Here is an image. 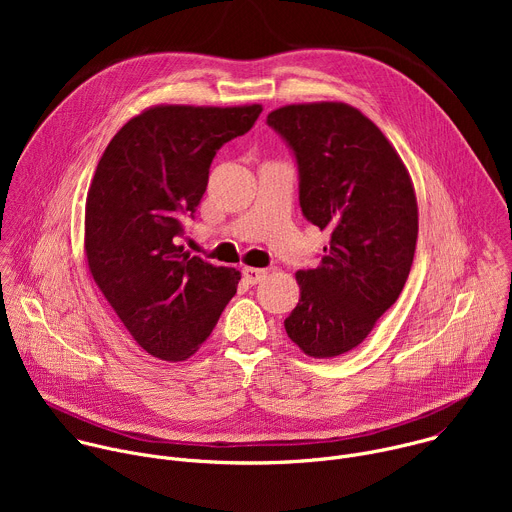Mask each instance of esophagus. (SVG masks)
<instances>
[{
	"label": "esophagus",
	"instance_id": "esophagus-1",
	"mask_svg": "<svg viewBox=\"0 0 512 512\" xmlns=\"http://www.w3.org/2000/svg\"><path fill=\"white\" fill-rule=\"evenodd\" d=\"M241 273L249 285H257L259 281H263L267 277V269H257V267H243Z\"/></svg>",
	"mask_w": 512,
	"mask_h": 512
}]
</instances>
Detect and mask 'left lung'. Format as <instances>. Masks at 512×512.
Instances as JSON below:
<instances>
[{
	"mask_svg": "<svg viewBox=\"0 0 512 512\" xmlns=\"http://www.w3.org/2000/svg\"><path fill=\"white\" fill-rule=\"evenodd\" d=\"M267 123L294 150L304 216L330 233L320 265L296 273L300 302L283 326L308 356H340L403 291L419 231L415 188L391 141L356 107L285 105Z\"/></svg>",
	"mask_w": 512,
	"mask_h": 512,
	"instance_id": "8db88e82",
	"label": "left lung"
}]
</instances>
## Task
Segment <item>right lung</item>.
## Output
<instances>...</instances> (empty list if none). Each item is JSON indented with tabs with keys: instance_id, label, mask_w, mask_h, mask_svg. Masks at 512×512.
I'll list each match as a JSON object with an SVG mask.
<instances>
[{
	"instance_id": "obj_1",
	"label": "right lung",
	"mask_w": 512,
	"mask_h": 512,
	"mask_svg": "<svg viewBox=\"0 0 512 512\" xmlns=\"http://www.w3.org/2000/svg\"><path fill=\"white\" fill-rule=\"evenodd\" d=\"M261 105H156L109 141L89 186L85 255L103 296L152 356L190 358L237 294L241 273L192 257L176 239L212 158L247 133Z\"/></svg>"
}]
</instances>
